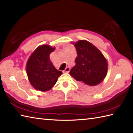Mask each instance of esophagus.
Returning a JSON list of instances; mask_svg holds the SVG:
<instances>
[{"label":"esophagus","mask_w":133,"mask_h":133,"mask_svg":"<svg viewBox=\"0 0 133 133\" xmlns=\"http://www.w3.org/2000/svg\"><path fill=\"white\" fill-rule=\"evenodd\" d=\"M70 67H67L65 69V70H64V72H69L70 71Z\"/></svg>","instance_id":"1"}]
</instances>
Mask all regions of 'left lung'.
<instances>
[{
  "label": "left lung",
  "mask_w": 133,
  "mask_h": 133,
  "mask_svg": "<svg viewBox=\"0 0 133 133\" xmlns=\"http://www.w3.org/2000/svg\"><path fill=\"white\" fill-rule=\"evenodd\" d=\"M77 56L70 74L85 87L95 86L106 76L108 64L104 56L93 44L85 40L74 44Z\"/></svg>",
  "instance_id": "8db88e82"
}]
</instances>
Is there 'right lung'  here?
I'll use <instances>...</instances> for the list:
<instances>
[{
  "label": "right lung",
  "mask_w": 133,
  "mask_h": 133,
  "mask_svg": "<svg viewBox=\"0 0 133 133\" xmlns=\"http://www.w3.org/2000/svg\"><path fill=\"white\" fill-rule=\"evenodd\" d=\"M54 49L47 45H41L28 60L27 75L31 85L36 89L43 92L50 90L62 74V71L55 68L49 58V55Z\"/></svg>",
  "instance_id": "1"
}]
</instances>
